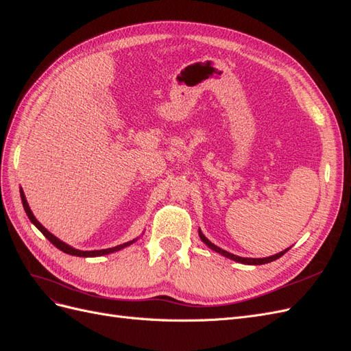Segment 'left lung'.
<instances>
[{"instance_id": "8db88e82", "label": "left lung", "mask_w": 351, "mask_h": 351, "mask_svg": "<svg viewBox=\"0 0 351 351\" xmlns=\"http://www.w3.org/2000/svg\"><path fill=\"white\" fill-rule=\"evenodd\" d=\"M198 235H199V238H202V241H203L207 247L212 248L213 252H216V253H219V254H222V256H225V257H228V258H231V260H235V262L243 263V265H265V263H270V262H274V260H276V258H279L281 256H284V254L288 252V250H289V248H287V250H284V252H281V253L274 254V256H270V257H265V258H247V257H239V256H235V254L229 253V252H225V250L219 248L217 245L212 244V243H210L208 239L203 235V232L199 231V229H198Z\"/></svg>"}]
</instances>
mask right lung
<instances>
[{
	"label": "right lung",
	"instance_id": "1",
	"mask_svg": "<svg viewBox=\"0 0 351 351\" xmlns=\"http://www.w3.org/2000/svg\"><path fill=\"white\" fill-rule=\"evenodd\" d=\"M20 197H22V203H23V207H25V212H26L27 217L31 219V222L39 229V231H41V232L48 238L49 243H53L58 250H62L63 253L72 254V256H79V257H97V256H104V254H110V253L119 252V250H122V248H125V247H128V245H131V244H134V243L136 241V239H132V241H128V243H125V244H120V245H116V247H112V248H106V250H94V252H82V250H76V248H73V247H70L69 244H66V243H63V241H60V239H58L57 237H54L51 232L47 231V229H45L41 223L38 222L36 217H35L34 213H32L31 207H29V204H27V202H26V197H25L22 189H20Z\"/></svg>",
	"mask_w": 351,
	"mask_h": 351
}]
</instances>
